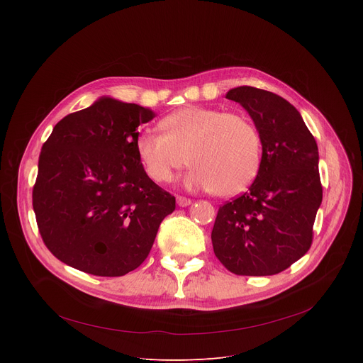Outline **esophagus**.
I'll list each match as a JSON object with an SVG mask.
<instances>
[{"label":"esophagus","instance_id":"34e87169","mask_svg":"<svg viewBox=\"0 0 363 363\" xmlns=\"http://www.w3.org/2000/svg\"><path fill=\"white\" fill-rule=\"evenodd\" d=\"M177 203L179 206H188L192 203V201L189 198H185V196H177Z\"/></svg>","mask_w":363,"mask_h":363}]
</instances>
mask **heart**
Here are the masks:
<instances>
[{
  "instance_id": "obj_1",
  "label": "heart",
  "mask_w": 363,
  "mask_h": 363,
  "mask_svg": "<svg viewBox=\"0 0 363 363\" xmlns=\"http://www.w3.org/2000/svg\"><path fill=\"white\" fill-rule=\"evenodd\" d=\"M164 133L146 132L136 140L138 157L155 182H167L189 162L185 177L191 189L242 192L257 177L262 138L252 122L221 109L188 106L161 122Z\"/></svg>"
}]
</instances>
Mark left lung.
Segmentation results:
<instances>
[{"instance_id":"8db88e82","label":"left lung","mask_w":363,"mask_h":363,"mask_svg":"<svg viewBox=\"0 0 363 363\" xmlns=\"http://www.w3.org/2000/svg\"><path fill=\"white\" fill-rule=\"evenodd\" d=\"M225 97L248 112L263 155L248 191L220 206L211 233L214 252L234 274H277L301 258L313 240L322 203L318 143L281 96L240 86Z\"/></svg>"}]
</instances>
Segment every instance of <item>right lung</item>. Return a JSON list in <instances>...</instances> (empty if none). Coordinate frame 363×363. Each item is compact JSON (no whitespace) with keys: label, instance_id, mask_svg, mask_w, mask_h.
Here are the masks:
<instances>
[{"label":"right lung","instance_id":"obj_1","mask_svg":"<svg viewBox=\"0 0 363 363\" xmlns=\"http://www.w3.org/2000/svg\"><path fill=\"white\" fill-rule=\"evenodd\" d=\"M155 112L103 96L63 118L41 147L33 208L41 238L65 264L118 277L147 257L175 196L145 172L138 128Z\"/></svg>","mask_w":363,"mask_h":363}]
</instances>
